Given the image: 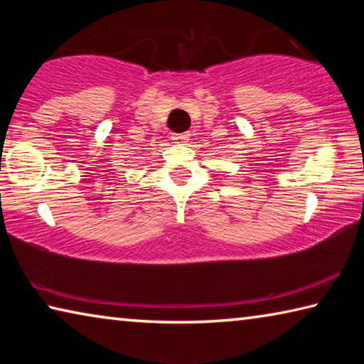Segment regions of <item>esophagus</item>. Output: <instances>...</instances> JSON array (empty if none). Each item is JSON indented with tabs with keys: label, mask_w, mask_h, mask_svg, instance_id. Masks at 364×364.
Masks as SVG:
<instances>
[{
	"label": "esophagus",
	"mask_w": 364,
	"mask_h": 364,
	"mask_svg": "<svg viewBox=\"0 0 364 364\" xmlns=\"http://www.w3.org/2000/svg\"><path fill=\"white\" fill-rule=\"evenodd\" d=\"M173 139L176 141V143H188L189 133H176V134H173Z\"/></svg>",
	"instance_id": "obj_1"
}]
</instances>
